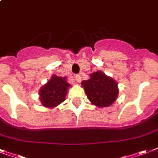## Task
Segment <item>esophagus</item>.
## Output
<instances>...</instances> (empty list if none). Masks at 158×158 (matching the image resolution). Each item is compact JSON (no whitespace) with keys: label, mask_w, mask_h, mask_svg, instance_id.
Listing matches in <instances>:
<instances>
[{"label":"esophagus","mask_w":158,"mask_h":158,"mask_svg":"<svg viewBox=\"0 0 158 158\" xmlns=\"http://www.w3.org/2000/svg\"><path fill=\"white\" fill-rule=\"evenodd\" d=\"M81 75H75V80L76 82H78V83H79V82L81 81Z\"/></svg>","instance_id":"esophagus-1"}]
</instances>
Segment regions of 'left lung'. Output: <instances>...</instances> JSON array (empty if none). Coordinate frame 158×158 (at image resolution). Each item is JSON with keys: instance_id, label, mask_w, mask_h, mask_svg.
<instances>
[{"instance_id": "8db88e82", "label": "left lung", "mask_w": 158, "mask_h": 158, "mask_svg": "<svg viewBox=\"0 0 158 158\" xmlns=\"http://www.w3.org/2000/svg\"><path fill=\"white\" fill-rule=\"evenodd\" d=\"M88 98L98 107H108L118 97V89L116 81L101 71L90 75V79L81 83Z\"/></svg>"}]
</instances>
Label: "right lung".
<instances>
[{
  "instance_id": "right-lung-1",
  "label": "right lung",
  "mask_w": 158,
  "mask_h": 158,
  "mask_svg": "<svg viewBox=\"0 0 158 158\" xmlns=\"http://www.w3.org/2000/svg\"><path fill=\"white\" fill-rule=\"evenodd\" d=\"M70 86V84L66 82V78L53 75L40 90L42 105L52 108L63 102Z\"/></svg>"
}]
</instances>
